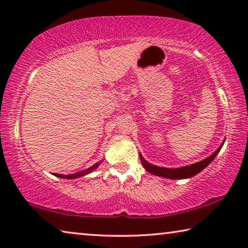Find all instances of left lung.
<instances>
[{
  "label": "left lung",
  "instance_id": "8db88e82",
  "mask_svg": "<svg viewBox=\"0 0 248 248\" xmlns=\"http://www.w3.org/2000/svg\"><path fill=\"white\" fill-rule=\"evenodd\" d=\"M225 140H223L221 145L211 155H209L208 157H205L204 159L200 162L194 163V164L190 165H186V166H182V167H177V169H169V167H161L157 165H153L149 163L144 157L142 156V154H140V159L142 165H143L144 169L154 176H159V177H164V178H169V179H186V178H190L194 177L195 175L199 174L201 170H203L205 167H207L210 163H211L215 157L217 155V153L220 152V150L222 146H223Z\"/></svg>",
  "mask_w": 248,
  "mask_h": 248
}]
</instances>
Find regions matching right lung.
Masks as SVG:
<instances>
[{"mask_svg":"<svg viewBox=\"0 0 248 248\" xmlns=\"http://www.w3.org/2000/svg\"><path fill=\"white\" fill-rule=\"evenodd\" d=\"M102 162H103V159H102V161H99V162L96 163V164H94L93 166L89 167V169H86V170H81V171H78V173H75V174H70V175L53 174V175L57 176V177H59V178H64V179H74V178H78V177H82V176H85V175H87V174L92 173V171L95 170L100 164H102Z\"/></svg>","mask_w":248,"mask_h":248,"instance_id":"add662e5","label":"right lung"}]
</instances>
